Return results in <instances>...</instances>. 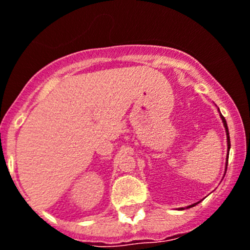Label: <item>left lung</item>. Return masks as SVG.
Masks as SVG:
<instances>
[{
    "instance_id": "left-lung-1",
    "label": "left lung",
    "mask_w": 250,
    "mask_h": 250,
    "mask_svg": "<svg viewBox=\"0 0 250 250\" xmlns=\"http://www.w3.org/2000/svg\"><path fill=\"white\" fill-rule=\"evenodd\" d=\"M218 111H219V109H218ZM220 112V111H219ZM220 119H222V121H223V125H224V127H225V132H227V143H228V152H229V150H230V138H229V130H228V125H227V120H225L224 119V116H223L222 114H220ZM229 155V154H228ZM228 156H227V165H225V173H227V167H228ZM225 175V174H224ZM200 202H198V203H194V204H191V205H189V207H187V208H191V207H194V205H196V204H199ZM183 209H184V208H179V210H183Z\"/></svg>"
}]
</instances>
